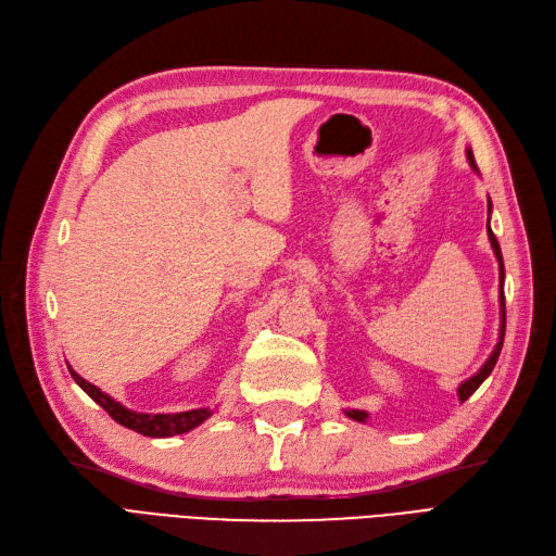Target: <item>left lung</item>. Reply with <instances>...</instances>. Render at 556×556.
<instances>
[{
	"label": "left lung",
	"instance_id": "left-lung-1",
	"mask_svg": "<svg viewBox=\"0 0 556 556\" xmlns=\"http://www.w3.org/2000/svg\"><path fill=\"white\" fill-rule=\"evenodd\" d=\"M466 157H468V164L470 169H473L478 174V166H476V157H473V150L466 148ZM486 213H492V201H486ZM486 237H490V243H492V250L496 255V262H498V306H501V327H498V341L492 350V355L486 357V362L480 366V371L476 376H470L468 380H464L459 387H457V394H459V401L464 403L470 394H473L478 387L486 380V376H490L494 371V366L498 362V355H501V348H503V336H506V296H503V278H506V268H503V255H501V248H498V241L494 237V231L490 227V217H486ZM345 415L350 419H357V422H366L368 413L366 410H345Z\"/></svg>",
	"mask_w": 556,
	"mask_h": 556
}]
</instances>
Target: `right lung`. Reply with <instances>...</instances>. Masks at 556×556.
Masks as SVG:
<instances>
[{
    "mask_svg": "<svg viewBox=\"0 0 556 556\" xmlns=\"http://www.w3.org/2000/svg\"><path fill=\"white\" fill-rule=\"evenodd\" d=\"M70 374L76 380V384L86 392L92 401H97L117 425H123L131 431L150 435V439H169V435H178V433H188L194 427H199L201 422L213 415L211 408H194V410H185V413H137L125 408L123 403H117L113 396H109L106 392L99 390L97 384L88 382L86 378H80L74 368L70 366Z\"/></svg>",
    "mask_w": 556,
    "mask_h": 556,
    "instance_id": "add662e5",
    "label": "right lung"
}]
</instances>
